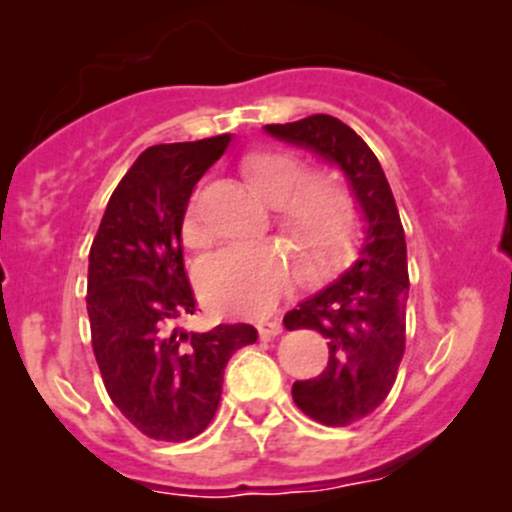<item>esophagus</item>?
Here are the masks:
<instances>
[{
    "instance_id": "34e87169",
    "label": "esophagus",
    "mask_w": 512,
    "mask_h": 512,
    "mask_svg": "<svg viewBox=\"0 0 512 512\" xmlns=\"http://www.w3.org/2000/svg\"><path fill=\"white\" fill-rule=\"evenodd\" d=\"M257 332H260L262 339L277 337L282 332V324L275 322V319H262V322H257Z\"/></svg>"
}]
</instances>
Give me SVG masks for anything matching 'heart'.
Listing matches in <instances>:
<instances>
[{
    "mask_svg": "<svg viewBox=\"0 0 512 512\" xmlns=\"http://www.w3.org/2000/svg\"><path fill=\"white\" fill-rule=\"evenodd\" d=\"M242 173L260 198L277 205V227L297 247L309 275H327L347 262L359 237V208L347 185L309 178V165L285 148L250 153L242 160ZM180 237L188 247H203L210 240L198 193L185 205ZM198 280L208 307L237 317H262L285 297L294 267L287 252L272 242H237L205 257Z\"/></svg>",
    "mask_w": 512,
    "mask_h": 512,
    "instance_id": "1",
    "label": "heart"
}]
</instances>
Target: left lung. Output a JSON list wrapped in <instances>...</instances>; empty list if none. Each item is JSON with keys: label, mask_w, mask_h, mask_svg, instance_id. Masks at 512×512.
<instances>
[{"label": "left lung", "mask_w": 512, "mask_h": 512, "mask_svg": "<svg viewBox=\"0 0 512 512\" xmlns=\"http://www.w3.org/2000/svg\"><path fill=\"white\" fill-rule=\"evenodd\" d=\"M267 133L334 160L364 210L366 242L356 265L285 314L287 329H314L329 349L322 374L294 381V404L324 426H352L384 404L406 349L404 225L379 158L347 123L314 113L272 123Z\"/></svg>", "instance_id": "1"}]
</instances>
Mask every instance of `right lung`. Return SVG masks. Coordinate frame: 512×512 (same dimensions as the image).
<instances>
[{
  "label": "right lung",
  "mask_w": 512,
  "mask_h": 512,
  "mask_svg": "<svg viewBox=\"0 0 512 512\" xmlns=\"http://www.w3.org/2000/svg\"><path fill=\"white\" fill-rule=\"evenodd\" d=\"M227 143L223 133L146 148L113 190L89 252L86 309L103 386L153 441L203 433L218 411L227 361L257 342L250 324L180 329L195 312L180 223L195 183Z\"/></svg>",
  "instance_id": "right-lung-1"
}]
</instances>
